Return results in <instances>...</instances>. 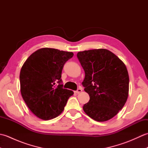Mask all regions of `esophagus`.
Instances as JSON below:
<instances>
[{"label": "esophagus", "mask_w": 148, "mask_h": 148, "mask_svg": "<svg viewBox=\"0 0 148 148\" xmlns=\"http://www.w3.org/2000/svg\"><path fill=\"white\" fill-rule=\"evenodd\" d=\"M82 91H83L82 88H77V90L75 92H76V93H81V92H82Z\"/></svg>", "instance_id": "obj_1"}]
</instances>
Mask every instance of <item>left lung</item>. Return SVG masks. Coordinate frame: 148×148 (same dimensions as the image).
<instances>
[{"mask_svg": "<svg viewBox=\"0 0 148 148\" xmlns=\"http://www.w3.org/2000/svg\"><path fill=\"white\" fill-rule=\"evenodd\" d=\"M77 57L85 73L82 85L90 96L84 111L94 120L108 121L127 102L129 76L126 66L106 49L78 52Z\"/></svg>", "mask_w": 148, "mask_h": 148, "instance_id": "8db88e82", "label": "left lung"}]
</instances>
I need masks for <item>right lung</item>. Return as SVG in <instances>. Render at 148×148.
I'll list each match as a JSON object with an SVG mask.
<instances>
[{
	"instance_id": "right-lung-1",
	"label": "right lung",
	"mask_w": 148,
	"mask_h": 148,
	"mask_svg": "<svg viewBox=\"0 0 148 148\" xmlns=\"http://www.w3.org/2000/svg\"><path fill=\"white\" fill-rule=\"evenodd\" d=\"M72 52L42 48L27 58L20 71L21 96L37 117L48 120L60 114L74 94L63 88V67L73 56Z\"/></svg>"
}]
</instances>
